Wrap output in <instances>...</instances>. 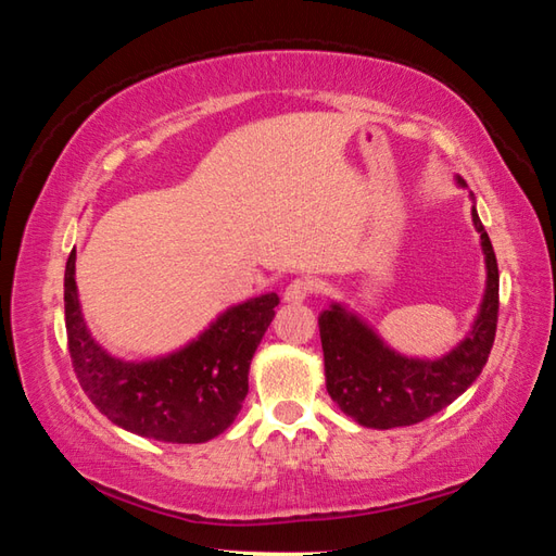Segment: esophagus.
<instances>
[{
	"label": "esophagus",
	"instance_id": "1",
	"mask_svg": "<svg viewBox=\"0 0 556 556\" xmlns=\"http://www.w3.org/2000/svg\"><path fill=\"white\" fill-rule=\"evenodd\" d=\"M312 291H314V279L299 277L285 289V301H289V304H299V301H304Z\"/></svg>",
	"mask_w": 556,
	"mask_h": 556
}]
</instances>
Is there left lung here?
<instances>
[{
	"mask_svg": "<svg viewBox=\"0 0 556 556\" xmlns=\"http://www.w3.org/2000/svg\"><path fill=\"white\" fill-rule=\"evenodd\" d=\"M473 225L481 232L488 285L473 328L448 355L417 361L390 351L372 328L333 304L318 316L321 331L326 390L357 425L372 429L409 427L448 407L483 372L497 328V260L491 238L473 208Z\"/></svg>",
	"mask_w": 556,
	"mask_h": 556,
	"instance_id": "1",
	"label": "left lung"
}]
</instances>
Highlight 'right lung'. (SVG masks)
I'll use <instances>...</instances> for the list:
<instances>
[{"label":"right lung","mask_w":556,"mask_h":556,"mask_svg":"<svg viewBox=\"0 0 556 556\" xmlns=\"http://www.w3.org/2000/svg\"><path fill=\"white\" fill-rule=\"evenodd\" d=\"M63 301L75 378L112 425L168 444H203L238 417L252 355L279 296L262 294L232 306L199 341L147 363L117 361L90 336L75 289V250L65 262Z\"/></svg>","instance_id":"obj_1"}]
</instances>
